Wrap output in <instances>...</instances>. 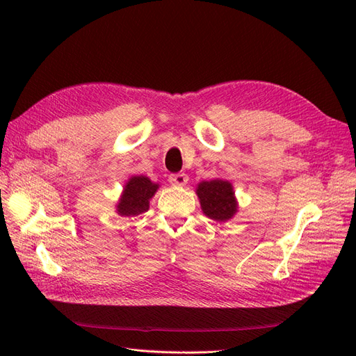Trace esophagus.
Wrapping results in <instances>:
<instances>
[{
  "mask_svg": "<svg viewBox=\"0 0 356 356\" xmlns=\"http://www.w3.org/2000/svg\"><path fill=\"white\" fill-rule=\"evenodd\" d=\"M188 177L186 174H172L169 175V182L174 186H186Z\"/></svg>",
  "mask_w": 356,
  "mask_h": 356,
  "instance_id": "1",
  "label": "esophagus"
}]
</instances>
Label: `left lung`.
<instances>
[{
  "label": "left lung",
  "instance_id": "obj_1",
  "mask_svg": "<svg viewBox=\"0 0 356 356\" xmlns=\"http://www.w3.org/2000/svg\"><path fill=\"white\" fill-rule=\"evenodd\" d=\"M197 196L200 199L202 211L215 221H227L236 213L233 187L229 181L212 179L199 184Z\"/></svg>",
  "mask_w": 356,
  "mask_h": 356
}]
</instances>
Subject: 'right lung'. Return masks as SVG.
I'll return each instance as SVG.
<instances>
[{"mask_svg": "<svg viewBox=\"0 0 356 356\" xmlns=\"http://www.w3.org/2000/svg\"><path fill=\"white\" fill-rule=\"evenodd\" d=\"M159 186L149 181L147 177H132L127 181L120 203L117 211L124 217L139 215L148 209L149 199L154 196Z\"/></svg>", "mask_w": 356, "mask_h": 356, "instance_id": "obj_1", "label": "right lung"}]
</instances>
